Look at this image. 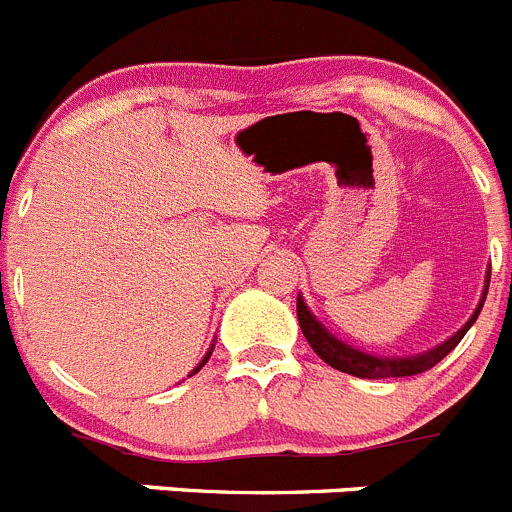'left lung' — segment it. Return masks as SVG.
I'll return each mask as SVG.
<instances>
[{"mask_svg": "<svg viewBox=\"0 0 512 512\" xmlns=\"http://www.w3.org/2000/svg\"><path fill=\"white\" fill-rule=\"evenodd\" d=\"M487 285H490V278H487ZM487 285H485V295H487ZM485 295H482V303H485ZM482 303L477 305V310L472 313L470 321L450 338V341H444L442 346H437L434 351L422 353V356H412V358H376L369 356V353L358 351V348L346 346L343 341H338L336 336L326 331L321 323L315 321L313 313L305 308L303 298H298V321L300 328H303V336L308 338L310 348H313L318 356L326 361L328 366L333 369L343 371V374L358 376V379H396V376H414V374H424L432 366H437L457 343L465 338V333L470 331L472 323L477 321V315H480Z\"/></svg>", "mask_w": 512, "mask_h": 512, "instance_id": "obj_1", "label": "left lung"}]
</instances>
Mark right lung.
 <instances>
[{
	"mask_svg": "<svg viewBox=\"0 0 512 512\" xmlns=\"http://www.w3.org/2000/svg\"><path fill=\"white\" fill-rule=\"evenodd\" d=\"M209 356H212V351H209V353H207V356H204V361H202V364H199V366H197V369H194V374H197V371H199V369H202V366H204V364H207V361H209Z\"/></svg>",
	"mask_w": 512,
	"mask_h": 512,
	"instance_id": "1",
	"label": "right lung"
}]
</instances>
